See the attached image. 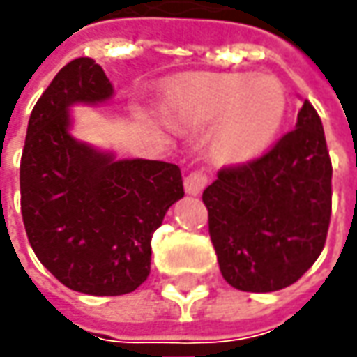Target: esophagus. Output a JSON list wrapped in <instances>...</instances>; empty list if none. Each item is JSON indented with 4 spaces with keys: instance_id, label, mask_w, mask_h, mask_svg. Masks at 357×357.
<instances>
[{
    "instance_id": "obj_1",
    "label": "esophagus",
    "mask_w": 357,
    "mask_h": 357,
    "mask_svg": "<svg viewBox=\"0 0 357 357\" xmlns=\"http://www.w3.org/2000/svg\"><path fill=\"white\" fill-rule=\"evenodd\" d=\"M183 188H185V193H189V195H199L203 189L207 188V174L203 169L189 172L185 179H183Z\"/></svg>"
}]
</instances>
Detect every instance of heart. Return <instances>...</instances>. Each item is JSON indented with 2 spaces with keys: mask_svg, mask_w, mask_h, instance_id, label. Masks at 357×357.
<instances>
[{
  "mask_svg": "<svg viewBox=\"0 0 357 357\" xmlns=\"http://www.w3.org/2000/svg\"><path fill=\"white\" fill-rule=\"evenodd\" d=\"M285 111V91L273 77L195 74L169 93V113L179 123L205 127L220 121L213 148L230 162L260 156L280 132Z\"/></svg>",
  "mask_w": 357,
  "mask_h": 357,
  "instance_id": "obj_1",
  "label": "heart"
}]
</instances>
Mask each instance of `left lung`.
<instances>
[{
    "instance_id": "obj_1",
    "label": "left lung",
    "mask_w": 357,
    "mask_h": 357,
    "mask_svg": "<svg viewBox=\"0 0 357 357\" xmlns=\"http://www.w3.org/2000/svg\"><path fill=\"white\" fill-rule=\"evenodd\" d=\"M203 203L229 285L270 293L299 280L321 256L332 211V162L311 103L264 156L219 169Z\"/></svg>"
}]
</instances>
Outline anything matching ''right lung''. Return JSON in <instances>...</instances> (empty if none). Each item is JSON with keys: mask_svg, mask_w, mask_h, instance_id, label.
Masks as SVG:
<instances>
[{"mask_svg": "<svg viewBox=\"0 0 357 357\" xmlns=\"http://www.w3.org/2000/svg\"><path fill=\"white\" fill-rule=\"evenodd\" d=\"M113 96L103 68L76 58L33 107L21 156V213L36 258L66 287L113 297L150 273V240L183 197L181 172L158 160H115L70 135V107Z\"/></svg>", "mask_w": 357, "mask_h": 357, "instance_id": "1", "label": "right lung"}]
</instances>
